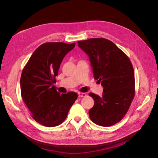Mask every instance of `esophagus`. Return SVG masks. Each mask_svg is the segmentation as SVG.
<instances>
[{
    "label": "esophagus",
    "mask_w": 158,
    "mask_h": 158,
    "mask_svg": "<svg viewBox=\"0 0 158 158\" xmlns=\"http://www.w3.org/2000/svg\"><path fill=\"white\" fill-rule=\"evenodd\" d=\"M78 97L79 98H82V97H85L87 95V94L85 93H82V92H78Z\"/></svg>",
    "instance_id": "obj_1"
}]
</instances>
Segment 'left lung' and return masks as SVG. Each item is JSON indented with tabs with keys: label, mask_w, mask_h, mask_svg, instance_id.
Instances as JSON below:
<instances>
[{
	"label": "left lung",
	"mask_w": 158,
	"mask_h": 158,
	"mask_svg": "<svg viewBox=\"0 0 158 158\" xmlns=\"http://www.w3.org/2000/svg\"><path fill=\"white\" fill-rule=\"evenodd\" d=\"M78 44L88 55L94 77L103 88L101 97L89 93L94 106L89 117L98 125L112 126L125 115L135 97L132 64L125 52L105 38H91Z\"/></svg>",
	"instance_id": "1"
}]
</instances>
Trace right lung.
<instances>
[{"instance_id": "1", "label": "right lung", "mask_w": 158, "mask_h": 158, "mask_svg": "<svg viewBox=\"0 0 158 158\" xmlns=\"http://www.w3.org/2000/svg\"><path fill=\"white\" fill-rule=\"evenodd\" d=\"M76 44L48 42L33 52L20 78L21 95L31 117L41 125L53 127L63 123L78 98L74 92L60 94L53 85L61 62Z\"/></svg>"}]
</instances>
